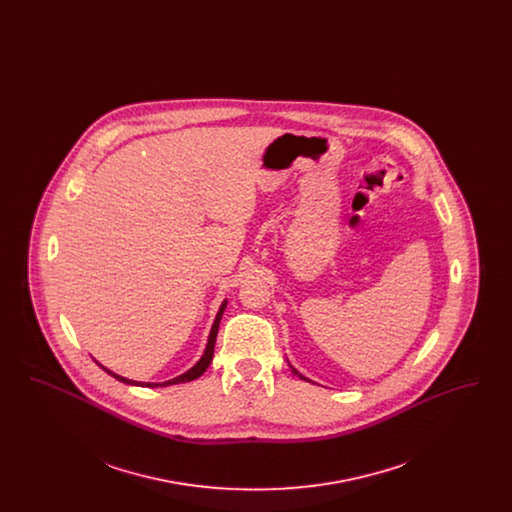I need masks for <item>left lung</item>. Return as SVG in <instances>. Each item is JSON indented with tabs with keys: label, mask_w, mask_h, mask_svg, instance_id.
Wrapping results in <instances>:
<instances>
[{
	"label": "left lung",
	"mask_w": 512,
	"mask_h": 512,
	"mask_svg": "<svg viewBox=\"0 0 512 512\" xmlns=\"http://www.w3.org/2000/svg\"><path fill=\"white\" fill-rule=\"evenodd\" d=\"M292 366V365H290ZM292 372L293 374H297V376H299V378H301V380H307V382H311V380H309V378H305V376H303V374H301V372H297V368H293L292 366Z\"/></svg>",
	"instance_id": "8db88e82"
}]
</instances>
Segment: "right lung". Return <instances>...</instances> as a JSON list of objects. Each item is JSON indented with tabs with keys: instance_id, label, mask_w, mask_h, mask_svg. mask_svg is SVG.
Instances as JSON below:
<instances>
[{
	"instance_id": "right-lung-1",
	"label": "right lung",
	"mask_w": 512,
	"mask_h": 512,
	"mask_svg": "<svg viewBox=\"0 0 512 512\" xmlns=\"http://www.w3.org/2000/svg\"><path fill=\"white\" fill-rule=\"evenodd\" d=\"M226 299L220 303L219 313H217V317H215V322H213V326H211V332H209V340H207V345H205V351H203V355H201V359L195 363L190 370H186L184 374H180V376H176V378H172V380H167V382H136V380H128V378H124L121 374H117V372H113V370H109L107 366L101 365L98 363L96 359V363L98 366H101L107 374H111L113 378H117L119 382L122 384H128V386H142V388H165V386H174V384H184V382H192L195 378H199L205 370H207V366L211 365V361H213V351H215V341H217V334H219V324L220 318H222V313H224V309H226Z\"/></svg>"
}]
</instances>
